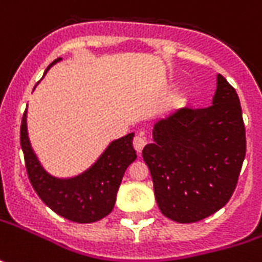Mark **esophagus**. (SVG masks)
Returning a JSON list of instances; mask_svg holds the SVG:
<instances>
[{"label":"esophagus","instance_id":"1","mask_svg":"<svg viewBox=\"0 0 262 262\" xmlns=\"http://www.w3.org/2000/svg\"><path fill=\"white\" fill-rule=\"evenodd\" d=\"M145 145H146V138L143 136V133H138L133 139V148L136 149V152H142Z\"/></svg>","mask_w":262,"mask_h":262}]
</instances>
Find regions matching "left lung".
I'll use <instances>...</instances> for the list:
<instances>
[{
	"label": "left lung",
	"instance_id": "8db88e82",
	"mask_svg": "<svg viewBox=\"0 0 262 262\" xmlns=\"http://www.w3.org/2000/svg\"><path fill=\"white\" fill-rule=\"evenodd\" d=\"M142 150L161 213L194 223L229 202L247 152L242 108L235 88L217 75L213 104L183 107L154 126Z\"/></svg>",
	"mask_w": 262,
	"mask_h": 262
}]
</instances>
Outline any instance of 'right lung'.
Returning a JSON list of instances; mask_svg holds the SVG:
<instances>
[{"mask_svg": "<svg viewBox=\"0 0 262 262\" xmlns=\"http://www.w3.org/2000/svg\"><path fill=\"white\" fill-rule=\"evenodd\" d=\"M59 60L60 58L53 63ZM26 117L27 110L21 119L20 143L27 176L41 202L59 216L77 223H93L110 214L124 171L136 159V150L132 145L135 133L113 140L85 172L72 178H56L43 169L34 155L27 135Z\"/></svg>", "mask_w": 262, "mask_h": 262, "instance_id": "obj_1", "label": "right lung"}]
</instances>
